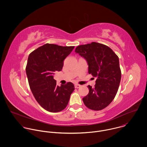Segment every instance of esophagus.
<instances>
[{
	"instance_id": "1",
	"label": "esophagus",
	"mask_w": 147,
	"mask_h": 147,
	"mask_svg": "<svg viewBox=\"0 0 147 147\" xmlns=\"http://www.w3.org/2000/svg\"><path fill=\"white\" fill-rule=\"evenodd\" d=\"M74 87H75V88H79L81 87V85H78V84H75V85H74Z\"/></svg>"
}]
</instances>
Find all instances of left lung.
I'll list each match as a JSON object with an SVG mask.
<instances>
[{
	"label": "left lung",
	"mask_w": 147,
	"mask_h": 147,
	"mask_svg": "<svg viewBox=\"0 0 147 147\" xmlns=\"http://www.w3.org/2000/svg\"><path fill=\"white\" fill-rule=\"evenodd\" d=\"M75 52L87 61L88 73L97 78L94 88L88 86L89 92L83 102L91 110H101L117 93L121 80L119 58L110 48L95 42L78 46Z\"/></svg>",
	"instance_id": "1"
}]
</instances>
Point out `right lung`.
Returning <instances> with one entry per match:
<instances>
[{
  "label": "right lung",
  "instance_id": "obj_1",
  "mask_svg": "<svg viewBox=\"0 0 147 147\" xmlns=\"http://www.w3.org/2000/svg\"><path fill=\"white\" fill-rule=\"evenodd\" d=\"M74 48L46 44L29 55L26 70L30 88L38 104L49 112L65 109L74 90L73 83L59 86L53 78V74L62 70L63 60Z\"/></svg>",
  "mask_w": 147,
  "mask_h": 147
}]
</instances>
